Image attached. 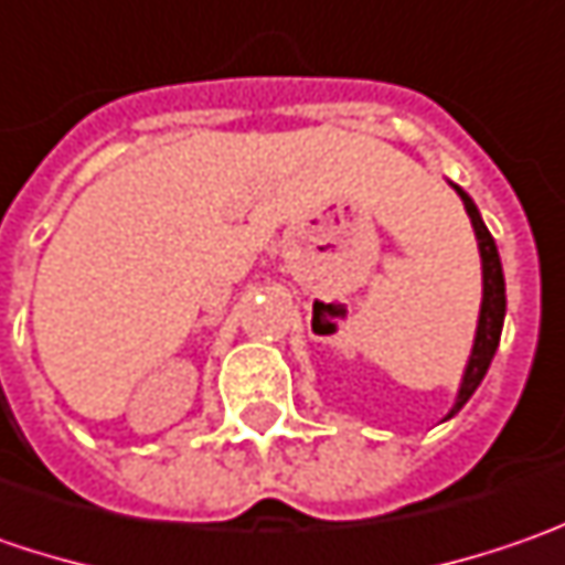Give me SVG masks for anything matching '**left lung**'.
<instances>
[{
  "label": "left lung",
  "mask_w": 565,
  "mask_h": 565,
  "mask_svg": "<svg viewBox=\"0 0 565 565\" xmlns=\"http://www.w3.org/2000/svg\"><path fill=\"white\" fill-rule=\"evenodd\" d=\"M455 185V183H452ZM455 192L461 195L465 202V211L471 217V227H475V236H478V249H480V275H483V300H480V316H478V331H475V348H471V356H468V366H465V376H461V385H458V395H455L452 411L446 414V420L455 417L461 407L468 405V398L478 392V385L487 376L490 370V360L500 348V334H503V319H505V278H503V265H500V253H497V243L487 231L483 217H480L478 205L471 202V195L465 189L455 185Z\"/></svg>",
  "instance_id": "1"
}]
</instances>
